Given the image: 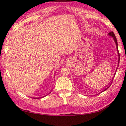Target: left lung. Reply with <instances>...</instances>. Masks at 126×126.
Listing matches in <instances>:
<instances>
[{
    "instance_id": "obj_1",
    "label": "left lung",
    "mask_w": 126,
    "mask_h": 126,
    "mask_svg": "<svg viewBox=\"0 0 126 126\" xmlns=\"http://www.w3.org/2000/svg\"><path fill=\"white\" fill-rule=\"evenodd\" d=\"M108 35L110 36V37H112V38H113V39L114 40V41H115V44H116V49H117V51H118V56H119V59H118V67L119 66V60H120V55H119V51H118V41H117V40H116V37H115V34H114L113 33V32H110V33H108ZM117 69H118V68H116V70H117ZM113 78H114V77H113ZM112 80H111V82H110L109 83V85H107V88H105V89L104 90H103V91H101V92H100V93H101V92H103L104 91H105V90H106L107 89H108L109 87H110V85H111V83H112Z\"/></svg>"
}]
</instances>
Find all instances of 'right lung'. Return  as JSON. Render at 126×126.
I'll return each mask as SVG.
<instances>
[{
  "mask_svg": "<svg viewBox=\"0 0 126 126\" xmlns=\"http://www.w3.org/2000/svg\"><path fill=\"white\" fill-rule=\"evenodd\" d=\"M51 92H50L49 93H48V94H47V95H44V96H42V97H33V98H34V99H38V98H43V97H44L45 96H46V95H47L48 94H49L50 93H51Z\"/></svg>",
  "mask_w": 126,
  "mask_h": 126,
  "instance_id": "1",
  "label": "right lung"
}]
</instances>
